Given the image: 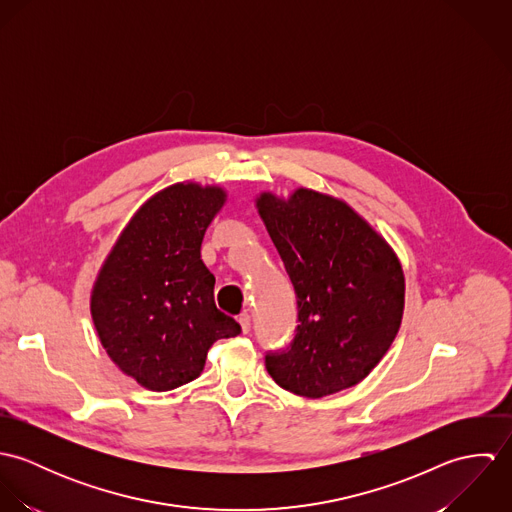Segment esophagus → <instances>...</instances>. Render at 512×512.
<instances>
[{
  "label": "esophagus",
  "mask_w": 512,
  "mask_h": 512,
  "mask_svg": "<svg viewBox=\"0 0 512 512\" xmlns=\"http://www.w3.org/2000/svg\"><path fill=\"white\" fill-rule=\"evenodd\" d=\"M238 323H240L242 333H250V315H248V313H242V315L238 317Z\"/></svg>",
  "instance_id": "34e87169"
}]
</instances>
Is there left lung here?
<instances>
[{
	"instance_id": "left-lung-1",
	"label": "left lung",
	"mask_w": 512,
	"mask_h": 512,
	"mask_svg": "<svg viewBox=\"0 0 512 512\" xmlns=\"http://www.w3.org/2000/svg\"><path fill=\"white\" fill-rule=\"evenodd\" d=\"M256 211L297 297L288 351L266 355L278 386L323 398L365 380L398 335L406 282L386 238L347 201L297 187L260 191Z\"/></svg>"
}]
</instances>
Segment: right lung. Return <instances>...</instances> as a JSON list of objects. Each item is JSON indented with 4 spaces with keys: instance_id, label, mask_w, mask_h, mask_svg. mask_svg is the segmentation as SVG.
<instances>
[{
    "instance_id": "1",
    "label": "right lung",
    "mask_w": 512,
    "mask_h": 512,
    "mask_svg": "<svg viewBox=\"0 0 512 512\" xmlns=\"http://www.w3.org/2000/svg\"><path fill=\"white\" fill-rule=\"evenodd\" d=\"M228 199L220 185L173 183L128 220L90 290V315L110 361L153 392L195 380L215 341L240 325L215 305L201 260L207 228Z\"/></svg>"
}]
</instances>
